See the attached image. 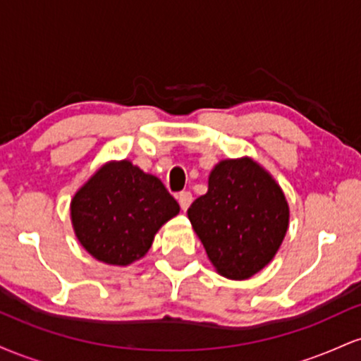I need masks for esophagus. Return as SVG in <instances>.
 Listing matches in <instances>:
<instances>
[{
  "label": "esophagus",
  "mask_w": 361,
  "mask_h": 361,
  "mask_svg": "<svg viewBox=\"0 0 361 361\" xmlns=\"http://www.w3.org/2000/svg\"><path fill=\"white\" fill-rule=\"evenodd\" d=\"M192 200H193V197H192V193L190 192H181L180 195H178V204H180V207H181V210H188V207H190V204H192Z\"/></svg>",
  "instance_id": "obj_1"
}]
</instances>
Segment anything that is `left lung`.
Listing matches in <instances>:
<instances>
[{
    "instance_id": "8db88e82",
    "label": "left lung",
    "mask_w": 361,
    "mask_h": 361,
    "mask_svg": "<svg viewBox=\"0 0 361 361\" xmlns=\"http://www.w3.org/2000/svg\"><path fill=\"white\" fill-rule=\"evenodd\" d=\"M288 217L280 185L251 157L215 164L207 193L188 209L207 256L231 280L250 279L270 263L287 234Z\"/></svg>"
}]
</instances>
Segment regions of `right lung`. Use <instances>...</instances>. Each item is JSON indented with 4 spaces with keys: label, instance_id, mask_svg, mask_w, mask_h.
I'll use <instances>...</instances> for the list:
<instances>
[{
    "label": "right lung",
    "instance_id": "1",
    "mask_svg": "<svg viewBox=\"0 0 361 361\" xmlns=\"http://www.w3.org/2000/svg\"><path fill=\"white\" fill-rule=\"evenodd\" d=\"M178 212L159 178L127 159L102 166L71 202L78 241L93 258L115 267L142 258L161 226Z\"/></svg>",
    "mask_w": 361,
    "mask_h": 361
}]
</instances>
